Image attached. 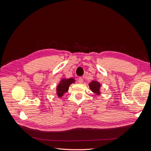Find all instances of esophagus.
<instances>
[{
    "mask_svg": "<svg viewBox=\"0 0 151 151\" xmlns=\"http://www.w3.org/2000/svg\"><path fill=\"white\" fill-rule=\"evenodd\" d=\"M83 82V78L82 77L78 78V83H82Z\"/></svg>",
    "mask_w": 151,
    "mask_h": 151,
    "instance_id": "esophagus-1",
    "label": "esophagus"
}]
</instances>
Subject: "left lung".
Returning <instances> with one entry per match:
<instances>
[{
    "label": "left lung",
    "mask_w": 151,
    "mask_h": 151,
    "mask_svg": "<svg viewBox=\"0 0 151 151\" xmlns=\"http://www.w3.org/2000/svg\"><path fill=\"white\" fill-rule=\"evenodd\" d=\"M89 87L93 93H96V94L98 95L100 94L99 89H100V87H101V85H100L99 82H98L96 81H93L89 83Z\"/></svg>",
    "instance_id": "obj_1"
}]
</instances>
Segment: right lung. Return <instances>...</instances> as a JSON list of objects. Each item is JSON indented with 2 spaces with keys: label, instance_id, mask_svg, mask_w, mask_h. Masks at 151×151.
<instances>
[{
  "label": "right lung",
  "instance_id": "obj_1",
  "mask_svg": "<svg viewBox=\"0 0 151 151\" xmlns=\"http://www.w3.org/2000/svg\"><path fill=\"white\" fill-rule=\"evenodd\" d=\"M74 82L75 81L73 78H63V79H62L56 88V94L60 98L62 97L64 93L68 91L70 85Z\"/></svg>",
  "mask_w": 151,
  "mask_h": 151
}]
</instances>
